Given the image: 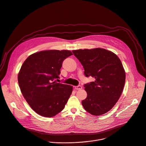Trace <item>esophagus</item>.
I'll list each match as a JSON object with an SVG mask.
<instances>
[{"label":"esophagus","instance_id":"obj_1","mask_svg":"<svg viewBox=\"0 0 146 146\" xmlns=\"http://www.w3.org/2000/svg\"><path fill=\"white\" fill-rule=\"evenodd\" d=\"M74 88L77 90H80L82 89V87L81 86H75Z\"/></svg>","mask_w":146,"mask_h":146}]
</instances>
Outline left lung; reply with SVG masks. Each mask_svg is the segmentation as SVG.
I'll use <instances>...</instances> for the list:
<instances>
[{
  "label": "left lung",
  "instance_id": "1",
  "mask_svg": "<svg viewBox=\"0 0 146 146\" xmlns=\"http://www.w3.org/2000/svg\"><path fill=\"white\" fill-rule=\"evenodd\" d=\"M72 52L83 65L85 76L95 78L84 85L87 94L82 102L84 110L96 116L107 113L120 98L125 83L126 73L120 59L112 52L100 48Z\"/></svg>",
  "mask_w": 146,
  "mask_h": 146
}]
</instances>
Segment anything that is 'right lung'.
Returning <instances> with one entry per match:
<instances>
[{"mask_svg":"<svg viewBox=\"0 0 146 146\" xmlns=\"http://www.w3.org/2000/svg\"><path fill=\"white\" fill-rule=\"evenodd\" d=\"M68 50H47L30 55L18 74L21 93L38 115L53 117L61 112L73 91V86L58 83L63 61L72 55Z\"/></svg>","mask_w":146,"mask_h":146,"instance_id":"right-lung-1","label":"right lung"}]
</instances>
